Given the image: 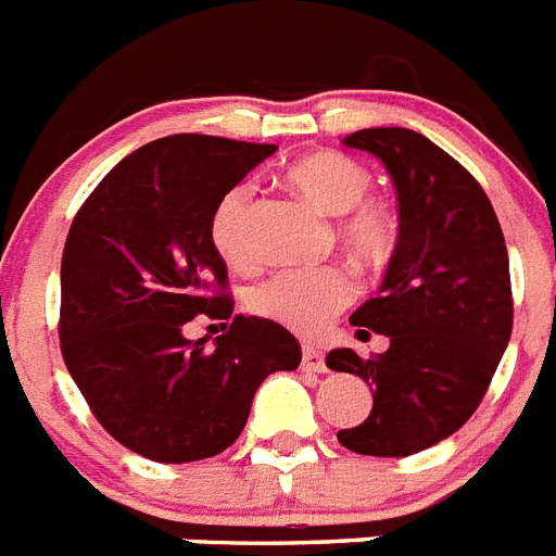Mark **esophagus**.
<instances>
[{
	"instance_id": "1",
	"label": "esophagus",
	"mask_w": 556,
	"mask_h": 556,
	"mask_svg": "<svg viewBox=\"0 0 556 556\" xmlns=\"http://www.w3.org/2000/svg\"><path fill=\"white\" fill-rule=\"evenodd\" d=\"M302 370H311V372H325L328 365H325V353L314 344H305L302 348Z\"/></svg>"
}]
</instances>
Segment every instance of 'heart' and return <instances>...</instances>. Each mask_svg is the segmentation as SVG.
<instances>
[{
	"label": "heart",
	"mask_w": 556,
	"mask_h": 556,
	"mask_svg": "<svg viewBox=\"0 0 556 556\" xmlns=\"http://www.w3.org/2000/svg\"><path fill=\"white\" fill-rule=\"evenodd\" d=\"M296 194L336 217V242L358 265L379 268L399 245V214L381 198L367 194L372 177L358 161L339 152H314L300 157L286 172ZM251 186L228 189L212 212L208 235L217 254L235 268H251L256 260L249 231ZM356 286L339 265L319 268H286L251 288L249 307L270 321H279L300 333H316L350 305Z\"/></svg>",
	"instance_id": "heart-1"
}]
</instances>
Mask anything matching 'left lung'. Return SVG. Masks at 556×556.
Returning a JSON list of instances; mask_svg holds the SVG:
<instances>
[{
  "label": "left lung",
  "mask_w": 556,
  "mask_h": 556,
  "mask_svg": "<svg viewBox=\"0 0 556 556\" xmlns=\"http://www.w3.org/2000/svg\"><path fill=\"white\" fill-rule=\"evenodd\" d=\"M342 143L384 163L401 223L379 296L350 316L390 348L328 353L330 370L356 372L372 393L370 415L336 438L358 455L404 458L458 432L486 395L511 336L508 251L486 191L421 132L358 129Z\"/></svg>",
  "instance_id": "obj_1"
}]
</instances>
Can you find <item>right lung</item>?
Listing matches in <instances>:
<instances>
[{"label":"right lung","instance_id":"obj_1","mask_svg":"<svg viewBox=\"0 0 556 556\" xmlns=\"http://www.w3.org/2000/svg\"><path fill=\"white\" fill-rule=\"evenodd\" d=\"M274 143L169 135L110 169L70 226L59 339L70 376L118 444L157 464L220 455L256 387L296 370L282 325L237 314L214 342L186 339L198 314L231 316L228 270L208 223Z\"/></svg>","mask_w":556,"mask_h":556}]
</instances>
